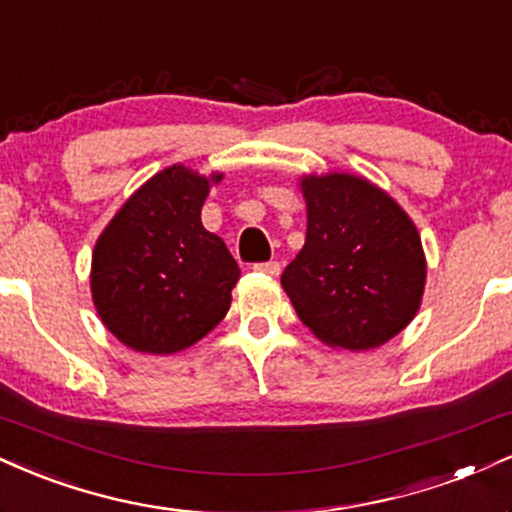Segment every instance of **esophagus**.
I'll return each instance as SVG.
<instances>
[{
  "mask_svg": "<svg viewBox=\"0 0 512 512\" xmlns=\"http://www.w3.org/2000/svg\"><path fill=\"white\" fill-rule=\"evenodd\" d=\"M254 270H258V273H266V275H270V278H278L282 266H280V261H266V263H256Z\"/></svg>",
  "mask_w": 512,
  "mask_h": 512,
  "instance_id": "esophagus-1",
  "label": "esophagus"
}]
</instances>
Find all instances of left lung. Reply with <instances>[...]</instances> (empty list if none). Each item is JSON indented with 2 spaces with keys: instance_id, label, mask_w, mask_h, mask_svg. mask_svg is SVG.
<instances>
[{
  "instance_id": "left-lung-1",
  "label": "left lung",
  "mask_w": 512,
  "mask_h": 512,
  "mask_svg": "<svg viewBox=\"0 0 512 512\" xmlns=\"http://www.w3.org/2000/svg\"><path fill=\"white\" fill-rule=\"evenodd\" d=\"M306 242L282 287L316 338L371 350L417 314L426 261L417 227L374 184L352 174L304 177Z\"/></svg>"
}]
</instances>
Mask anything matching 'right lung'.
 <instances>
[{"label": "right lung", "mask_w": 512, "mask_h": 512, "mask_svg": "<svg viewBox=\"0 0 512 512\" xmlns=\"http://www.w3.org/2000/svg\"><path fill=\"white\" fill-rule=\"evenodd\" d=\"M220 179L215 174L213 182ZM208 186L182 165L167 167L124 203L95 244V309L131 350H186L230 309L239 266L201 225Z\"/></svg>", "instance_id": "add662e5"}]
</instances>
